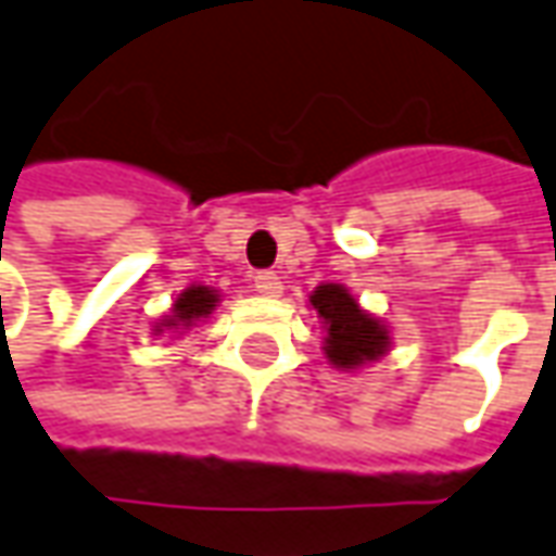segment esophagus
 I'll use <instances>...</instances> for the list:
<instances>
[{
    "label": "esophagus",
    "instance_id": "1",
    "mask_svg": "<svg viewBox=\"0 0 556 556\" xmlns=\"http://www.w3.org/2000/svg\"><path fill=\"white\" fill-rule=\"evenodd\" d=\"M253 287H256V293H263V296H278V293L285 290V281H281L275 271H256V275H253Z\"/></svg>",
    "mask_w": 556,
    "mask_h": 556
}]
</instances>
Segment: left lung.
<instances>
[{"instance_id": "8db88e82", "label": "left lung", "mask_w": 556, "mask_h": 556, "mask_svg": "<svg viewBox=\"0 0 556 556\" xmlns=\"http://www.w3.org/2000/svg\"><path fill=\"white\" fill-rule=\"evenodd\" d=\"M308 303L318 308L327 327V345L324 352L337 367H361L367 361H376L389 349L386 327L370 318L361 305L352 300V293L339 285H321Z\"/></svg>"}]
</instances>
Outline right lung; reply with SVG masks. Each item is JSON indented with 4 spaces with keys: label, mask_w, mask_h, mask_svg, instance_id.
<instances>
[{
    "label": "right lung",
    "mask_w": 556,
    "mask_h": 556,
    "mask_svg": "<svg viewBox=\"0 0 556 556\" xmlns=\"http://www.w3.org/2000/svg\"><path fill=\"white\" fill-rule=\"evenodd\" d=\"M214 305H217V293L214 290H207V287H189L186 293L177 296L174 315H170V321H165V327H192V321L211 315Z\"/></svg>",
    "instance_id": "right-lung-1"
}]
</instances>
